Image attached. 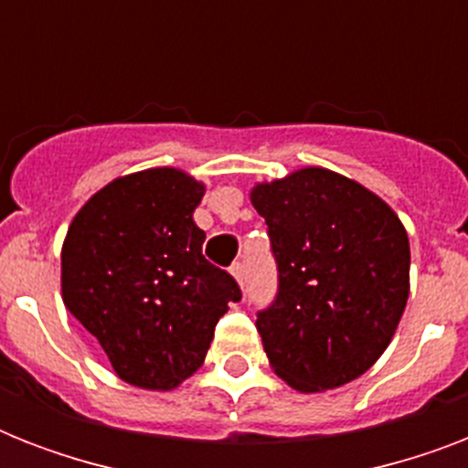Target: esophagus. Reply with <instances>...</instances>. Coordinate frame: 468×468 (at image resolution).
<instances>
[{
    "label": "esophagus",
    "mask_w": 468,
    "mask_h": 468,
    "mask_svg": "<svg viewBox=\"0 0 468 468\" xmlns=\"http://www.w3.org/2000/svg\"><path fill=\"white\" fill-rule=\"evenodd\" d=\"M230 274H233V277L238 279V284H242V282H245V264L235 262L233 267H230Z\"/></svg>",
    "instance_id": "esophagus-1"
}]
</instances>
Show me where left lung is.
Listing matches in <instances>:
<instances>
[{"label":"left lung","instance_id":"1","mask_svg":"<svg viewBox=\"0 0 468 468\" xmlns=\"http://www.w3.org/2000/svg\"><path fill=\"white\" fill-rule=\"evenodd\" d=\"M250 198L279 271L277 299L255 323L271 369L303 393L362 377L388 347L410 292L399 216L323 167L257 184Z\"/></svg>","mask_w":468,"mask_h":468}]
</instances>
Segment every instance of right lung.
I'll use <instances>...</instances> for the list:
<instances>
[{
	"instance_id": "right-lung-1",
	"label": "right lung",
	"mask_w": 468,
	"mask_h": 468,
	"mask_svg": "<svg viewBox=\"0 0 468 468\" xmlns=\"http://www.w3.org/2000/svg\"><path fill=\"white\" fill-rule=\"evenodd\" d=\"M204 184L155 167L106 184L62 242V301L123 381L169 391L204 364L240 286L201 252Z\"/></svg>"
}]
</instances>
